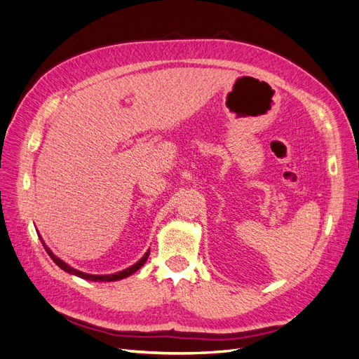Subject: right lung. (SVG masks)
Masks as SVG:
<instances>
[{"label": "right lung", "instance_id": "obj_1", "mask_svg": "<svg viewBox=\"0 0 359 359\" xmlns=\"http://www.w3.org/2000/svg\"><path fill=\"white\" fill-rule=\"evenodd\" d=\"M42 241V240H41ZM42 245L45 247V250H47V253L50 255V258L56 262L59 267L62 269V270H65L67 273H69V274H74V276H79V278H81V279H86V280H94V282H114V280H119V279H124V278H127V276H130V274H133L135 271H137L140 270L142 265L145 264V261H147V258H149V255H150V250L147 252L142 258L137 261L136 264H133L132 267H128V269H126V270H123V271H118V273H115V274H104V276H100V274H86V273H83V271H79V270H76V269H72V267H69L68 264H65L63 262L62 259H59L56 255H54L47 245L43 244V241H42Z\"/></svg>", "mask_w": 359, "mask_h": 359}]
</instances>
